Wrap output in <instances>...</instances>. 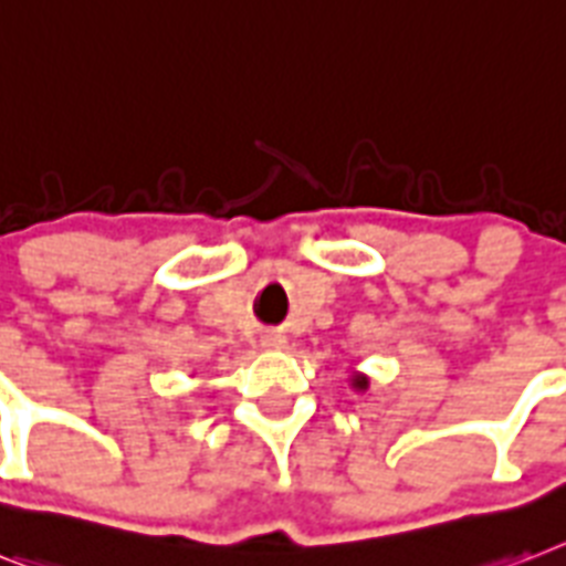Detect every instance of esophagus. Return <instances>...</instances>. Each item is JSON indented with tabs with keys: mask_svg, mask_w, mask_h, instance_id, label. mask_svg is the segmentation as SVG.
Listing matches in <instances>:
<instances>
[{
	"mask_svg": "<svg viewBox=\"0 0 566 566\" xmlns=\"http://www.w3.org/2000/svg\"><path fill=\"white\" fill-rule=\"evenodd\" d=\"M263 347H269V349H283V347H286V335H280V333L263 335Z\"/></svg>",
	"mask_w": 566,
	"mask_h": 566,
	"instance_id": "34e87169",
	"label": "esophagus"
}]
</instances>
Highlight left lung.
I'll list each match as a JSON object with an SVG mask.
<instances>
[{"mask_svg": "<svg viewBox=\"0 0 566 566\" xmlns=\"http://www.w3.org/2000/svg\"><path fill=\"white\" fill-rule=\"evenodd\" d=\"M356 387H364V378H356Z\"/></svg>", "mask_w": 566, "mask_h": 566, "instance_id": "left-lung-1", "label": "left lung"}]
</instances>
